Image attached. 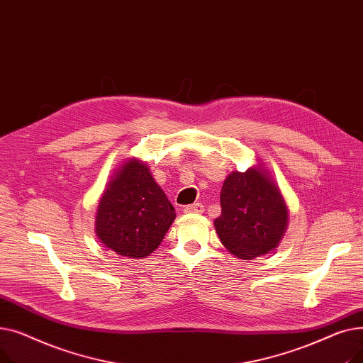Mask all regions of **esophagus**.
Here are the masks:
<instances>
[{
	"mask_svg": "<svg viewBox=\"0 0 363 363\" xmlns=\"http://www.w3.org/2000/svg\"><path fill=\"white\" fill-rule=\"evenodd\" d=\"M184 212L185 213H194V215H200L204 212V206L201 203H196L191 206H186L184 207Z\"/></svg>",
	"mask_w": 363,
	"mask_h": 363,
	"instance_id": "1",
	"label": "esophagus"
}]
</instances>
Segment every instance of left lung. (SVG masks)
I'll use <instances>...</instances> for the list:
<instances>
[{
    "instance_id": "obj_1",
    "label": "left lung",
    "mask_w": 363,
    "mask_h": 363,
    "mask_svg": "<svg viewBox=\"0 0 363 363\" xmlns=\"http://www.w3.org/2000/svg\"><path fill=\"white\" fill-rule=\"evenodd\" d=\"M222 213L215 230L231 255L252 260L275 250L287 231L289 207L262 164L231 172L220 191Z\"/></svg>"
}]
</instances>
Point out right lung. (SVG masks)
<instances>
[{
  "mask_svg": "<svg viewBox=\"0 0 363 363\" xmlns=\"http://www.w3.org/2000/svg\"><path fill=\"white\" fill-rule=\"evenodd\" d=\"M177 213L148 166L132 157L113 172L95 213V234L108 250L143 259L163 241Z\"/></svg>",
  "mask_w": 363,
  "mask_h": 363,
  "instance_id": "add662e5",
  "label": "right lung"
}]
</instances>
